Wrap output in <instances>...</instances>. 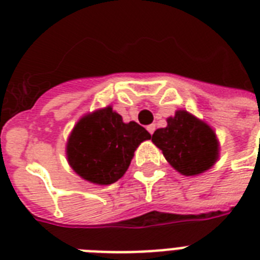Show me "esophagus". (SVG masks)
<instances>
[{"label": "esophagus", "mask_w": 260, "mask_h": 260, "mask_svg": "<svg viewBox=\"0 0 260 260\" xmlns=\"http://www.w3.org/2000/svg\"><path fill=\"white\" fill-rule=\"evenodd\" d=\"M147 131H148L151 135L154 134V132H155V124H151V125L147 126Z\"/></svg>", "instance_id": "esophagus-1"}]
</instances>
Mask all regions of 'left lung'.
Segmentation results:
<instances>
[{"label":"left lung","mask_w":260,"mask_h":260,"mask_svg":"<svg viewBox=\"0 0 260 260\" xmlns=\"http://www.w3.org/2000/svg\"><path fill=\"white\" fill-rule=\"evenodd\" d=\"M152 142L171 166L183 175H197L213 166L218 143L213 129L186 110L167 118L166 128L156 129Z\"/></svg>","instance_id":"1"}]
</instances>
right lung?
<instances>
[{
	"instance_id": "right-lung-1",
	"label": "right lung",
	"mask_w": 260,
	"mask_h": 260,
	"mask_svg": "<svg viewBox=\"0 0 260 260\" xmlns=\"http://www.w3.org/2000/svg\"><path fill=\"white\" fill-rule=\"evenodd\" d=\"M151 135L138 122H122L110 106L81 118L67 142L70 166L86 181L110 185L125 174L135 150Z\"/></svg>"
}]
</instances>
